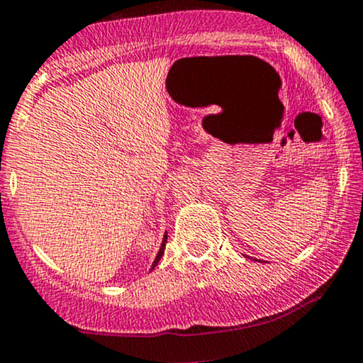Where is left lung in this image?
I'll return each instance as SVG.
<instances>
[{
    "label": "left lung",
    "instance_id": "left-lung-1",
    "mask_svg": "<svg viewBox=\"0 0 363 363\" xmlns=\"http://www.w3.org/2000/svg\"><path fill=\"white\" fill-rule=\"evenodd\" d=\"M256 261H257V259H256Z\"/></svg>",
    "mask_w": 363,
    "mask_h": 363
}]
</instances>
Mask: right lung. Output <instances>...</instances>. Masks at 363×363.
Wrapping results in <instances>:
<instances>
[{"mask_svg": "<svg viewBox=\"0 0 363 363\" xmlns=\"http://www.w3.org/2000/svg\"><path fill=\"white\" fill-rule=\"evenodd\" d=\"M165 242H167V232H165V235H164V240H162V244H160V249H158V254H157L155 261H153V264H152V269L155 268V266H157V262L160 261L162 254H164V251H165Z\"/></svg>", "mask_w": 363, "mask_h": 363, "instance_id": "1", "label": "right lung"}]
</instances>
